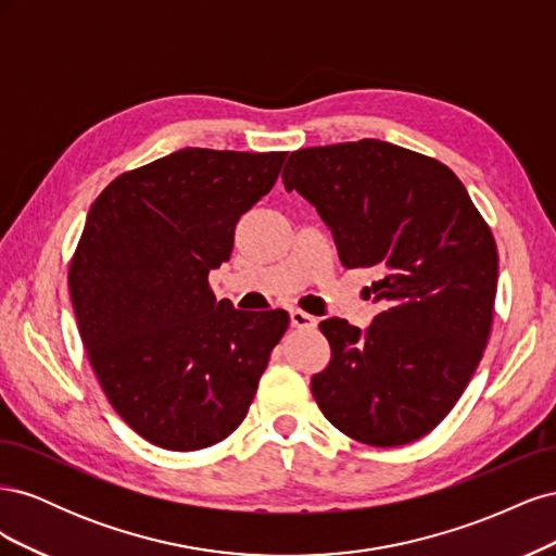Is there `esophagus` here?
<instances>
[{"mask_svg":"<svg viewBox=\"0 0 556 556\" xmlns=\"http://www.w3.org/2000/svg\"><path fill=\"white\" fill-rule=\"evenodd\" d=\"M290 323L294 329H315L317 327V317L304 313V311H292L290 313Z\"/></svg>","mask_w":556,"mask_h":556,"instance_id":"esophagus-1","label":"esophagus"}]
</instances>
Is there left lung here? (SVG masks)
I'll list each match as a JSON object with an SVG mask.
<instances>
[{
	"mask_svg": "<svg viewBox=\"0 0 556 556\" xmlns=\"http://www.w3.org/2000/svg\"><path fill=\"white\" fill-rule=\"evenodd\" d=\"M282 182L317 208L343 266L380 271L371 327L319 323L331 348L311 380L319 410L366 445L422 439L459 401L490 339V225L443 162L378 139L294 150Z\"/></svg>",
	"mask_w": 556,
	"mask_h": 556,
	"instance_id": "left-lung-1",
	"label": "left lung"
}]
</instances>
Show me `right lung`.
<instances>
[{
	"label": "right lung",
	"instance_id": "add662e5",
	"mask_svg": "<svg viewBox=\"0 0 556 556\" xmlns=\"http://www.w3.org/2000/svg\"><path fill=\"white\" fill-rule=\"evenodd\" d=\"M285 157L182 148L121 174L90 206L70 264L80 341L113 410L148 443L211 447L255 399L290 315L215 301L208 271Z\"/></svg>",
	"mask_w": 556,
	"mask_h": 556
}]
</instances>
